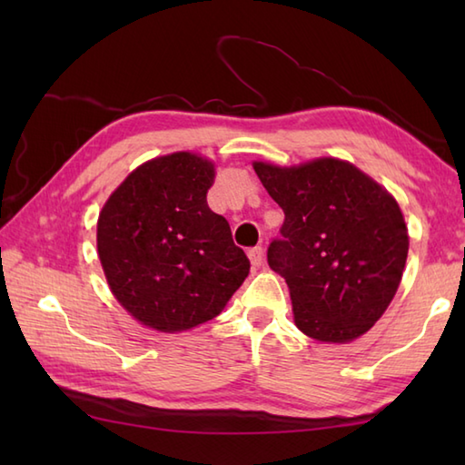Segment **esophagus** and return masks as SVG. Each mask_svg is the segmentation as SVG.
<instances>
[{"label": "esophagus", "instance_id": "1", "mask_svg": "<svg viewBox=\"0 0 465 465\" xmlns=\"http://www.w3.org/2000/svg\"><path fill=\"white\" fill-rule=\"evenodd\" d=\"M248 255H250L252 265H255V268H260V265L263 263V248H253L248 252Z\"/></svg>", "mask_w": 465, "mask_h": 465}]
</instances>
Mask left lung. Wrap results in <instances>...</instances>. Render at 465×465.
Wrapping results in <instances>:
<instances>
[{
    "label": "left lung",
    "instance_id": "8db88e82",
    "mask_svg": "<svg viewBox=\"0 0 465 465\" xmlns=\"http://www.w3.org/2000/svg\"><path fill=\"white\" fill-rule=\"evenodd\" d=\"M253 170L285 213L268 263L288 283L298 330L323 343L358 340L388 310L406 268L396 197L338 157Z\"/></svg>",
    "mask_w": 465,
    "mask_h": 465
}]
</instances>
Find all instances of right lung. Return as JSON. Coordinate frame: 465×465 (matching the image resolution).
<instances>
[{
	"mask_svg": "<svg viewBox=\"0 0 465 465\" xmlns=\"http://www.w3.org/2000/svg\"><path fill=\"white\" fill-rule=\"evenodd\" d=\"M215 163L173 152L137 165L97 217V255L114 298L162 333L213 320L250 273L230 223L207 205Z\"/></svg>",
	"mask_w": 465,
	"mask_h": 465,
	"instance_id": "add662e5",
	"label": "right lung"
}]
</instances>
